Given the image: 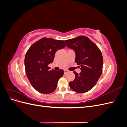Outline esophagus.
I'll use <instances>...</instances> for the list:
<instances>
[{
	"label": "esophagus",
	"instance_id": "obj_1",
	"mask_svg": "<svg viewBox=\"0 0 127 127\" xmlns=\"http://www.w3.org/2000/svg\"><path fill=\"white\" fill-rule=\"evenodd\" d=\"M64 74H66L67 73H68V72H69V71L67 70H64Z\"/></svg>",
	"mask_w": 127,
	"mask_h": 127
}]
</instances>
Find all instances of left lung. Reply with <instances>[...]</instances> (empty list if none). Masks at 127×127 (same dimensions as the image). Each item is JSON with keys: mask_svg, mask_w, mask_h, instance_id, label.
<instances>
[{"mask_svg": "<svg viewBox=\"0 0 127 127\" xmlns=\"http://www.w3.org/2000/svg\"><path fill=\"white\" fill-rule=\"evenodd\" d=\"M65 41L68 47L75 50V62L81 66V72L79 74L74 72L75 78L69 85L77 93H86L96 85L102 74V52L97 46L85 36H79Z\"/></svg>", "mask_w": 127, "mask_h": 127, "instance_id": "left-lung-1", "label": "left lung"}]
</instances>
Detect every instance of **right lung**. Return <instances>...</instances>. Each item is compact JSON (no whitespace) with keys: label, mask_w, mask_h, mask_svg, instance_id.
Wrapping results in <instances>:
<instances>
[{"label":"right lung","mask_w":127,"mask_h":127,"mask_svg":"<svg viewBox=\"0 0 127 127\" xmlns=\"http://www.w3.org/2000/svg\"><path fill=\"white\" fill-rule=\"evenodd\" d=\"M63 40L43 37L33 44L27 51L24 60L27 77L32 86L42 94L54 92L64 72L61 69L50 70L48 64L53 62L56 51L64 48Z\"/></svg>","instance_id":"1"}]
</instances>
